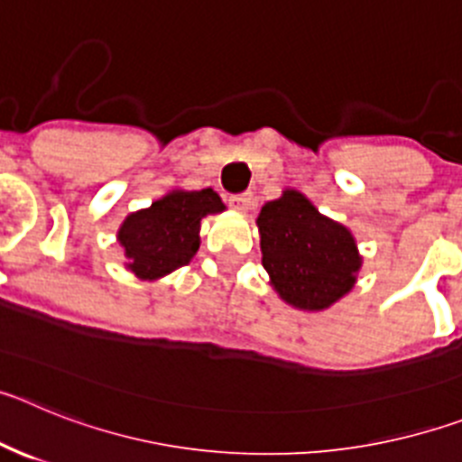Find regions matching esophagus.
<instances>
[{
    "instance_id": "34e87169",
    "label": "esophagus",
    "mask_w": 462,
    "mask_h": 462,
    "mask_svg": "<svg viewBox=\"0 0 462 462\" xmlns=\"http://www.w3.org/2000/svg\"><path fill=\"white\" fill-rule=\"evenodd\" d=\"M228 203H231V208H234L236 212H247L252 208V194L231 196V199H228Z\"/></svg>"
}]
</instances>
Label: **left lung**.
Returning <instances> with one entry per match:
<instances>
[{
  "instance_id": "8db88e82",
  "label": "left lung",
  "mask_w": 462,
  "mask_h": 462,
  "mask_svg": "<svg viewBox=\"0 0 462 462\" xmlns=\"http://www.w3.org/2000/svg\"><path fill=\"white\" fill-rule=\"evenodd\" d=\"M261 263L287 305L321 312L356 284L363 256L345 224L326 217L303 191L287 189L256 217Z\"/></svg>"
}]
</instances>
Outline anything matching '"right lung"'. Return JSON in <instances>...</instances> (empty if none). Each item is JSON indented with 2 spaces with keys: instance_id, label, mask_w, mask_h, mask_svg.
<instances>
[{
  "instance_id": "right-lung-1",
  "label": "right lung",
  "mask_w": 462,
  "mask_h": 462,
  "mask_svg": "<svg viewBox=\"0 0 462 462\" xmlns=\"http://www.w3.org/2000/svg\"><path fill=\"white\" fill-rule=\"evenodd\" d=\"M226 210L217 191L173 189L150 208L126 215L117 228L125 268L138 280L157 282L187 266L201 245V219Z\"/></svg>"
}]
</instances>
